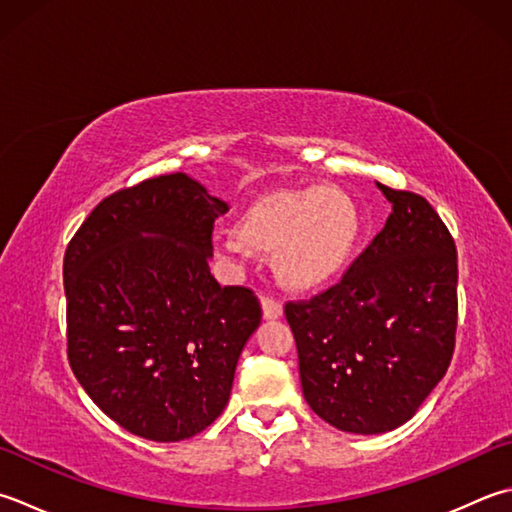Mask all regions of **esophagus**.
Instances as JSON below:
<instances>
[{
    "label": "esophagus",
    "mask_w": 512,
    "mask_h": 512,
    "mask_svg": "<svg viewBox=\"0 0 512 512\" xmlns=\"http://www.w3.org/2000/svg\"><path fill=\"white\" fill-rule=\"evenodd\" d=\"M262 308H264V317L266 319H277L279 315L284 313L282 302H279V299H275L273 295H268V293L262 295Z\"/></svg>",
    "instance_id": "obj_1"
}]
</instances>
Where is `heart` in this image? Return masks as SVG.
<instances>
[{
    "instance_id": "b5f03b06",
    "label": "heart",
    "mask_w": 512,
    "mask_h": 512,
    "mask_svg": "<svg viewBox=\"0 0 512 512\" xmlns=\"http://www.w3.org/2000/svg\"><path fill=\"white\" fill-rule=\"evenodd\" d=\"M357 210L353 199L335 186L277 190L250 206L239 233L215 237L224 255L244 259L250 248L275 253L279 277L288 286L310 288L326 282L353 248Z\"/></svg>"
}]
</instances>
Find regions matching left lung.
Segmentation results:
<instances>
[{
  "label": "left lung",
  "instance_id": "8db88e82",
  "mask_svg": "<svg viewBox=\"0 0 512 512\" xmlns=\"http://www.w3.org/2000/svg\"><path fill=\"white\" fill-rule=\"evenodd\" d=\"M393 204L337 284L286 302L304 399L346 433L406 424L450 366L457 248L426 197L379 184Z\"/></svg>",
  "mask_w": 512,
  "mask_h": 512
}]
</instances>
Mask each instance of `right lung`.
Listing matches in <instances>:
<instances>
[{"instance_id":"obj_1","label":"right lung","mask_w":512,"mask_h":512,"mask_svg":"<svg viewBox=\"0 0 512 512\" xmlns=\"http://www.w3.org/2000/svg\"><path fill=\"white\" fill-rule=\"evenodd\" d=\"M226 210L188 175H159L104 197L66 246L68 364L137 437L179 442L213 424L262 322L253 290L210 275Z\"/></svg>"}]
</instances>
